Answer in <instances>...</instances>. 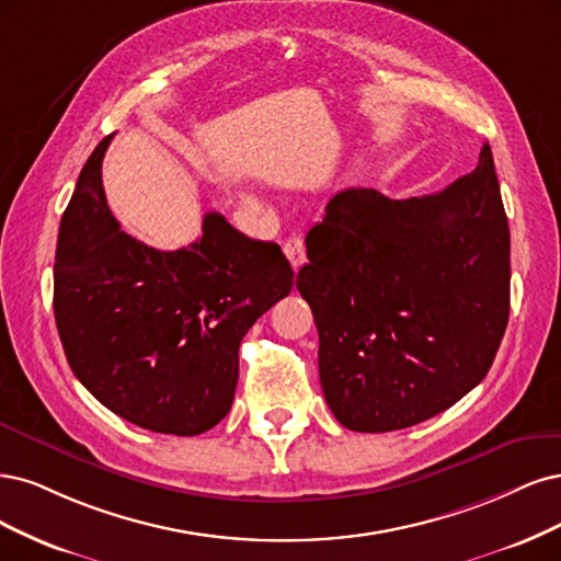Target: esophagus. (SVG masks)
I'll return each mask as SVG.
<instances>
[{"mask_svg": "<svg viewBox=\"0 0 561 561\" xmlns=\"http://www.w3.org/2000/svg\"><path fill=\"white\" fill-rule=\"evenodd\" d=\"M282 249H284L288 263L294 265V270H298L305 263V242H302V238H288Z\"/></svg>", "mask_w": 561, "mask_h": 561, "instance_id": "esophagus-1", "label": "esophagus"}]
</instances>
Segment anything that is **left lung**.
Masks as SVG:
<instances>
[{
    "instance_id": "1",
    "label": "left lung",
    "mask_w": 561,
    "mask_h": 561,
    "mask_svg": "<svg viewBox=\"0 0 561 561\" xmlns=\"http://www.w3.org/2000/svg\"><path fill=\"white\" fill-rule=\"evenodd\" d=\"M305 244L296 286L342 426L408 428L482 382L511 312V230L490 144L440 193H335Z\"/></svg>"
}]
</instances>
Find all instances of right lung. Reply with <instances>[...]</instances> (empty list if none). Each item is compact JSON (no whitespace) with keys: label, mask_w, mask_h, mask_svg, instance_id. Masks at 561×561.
<instances>
[{"label":"right lung","mask_w":561,"mask_h":561,"mask_svg":"<svg viewBox=\"0 0 561 561\" xmlns=\"http://www.w3.org/2000/svg\"><path fill=\"white\" fill-rule=\"evenodd\" d=\"M90 153L62 214L53 310L69 368L118 417L172 436L219 424L234 399L240 342L291 294L279 244L251 240L221 214L203 238L160 251L130 238L106 205Z\"/></svg>","instance_id":"right-lung-1"}]
</instances>
